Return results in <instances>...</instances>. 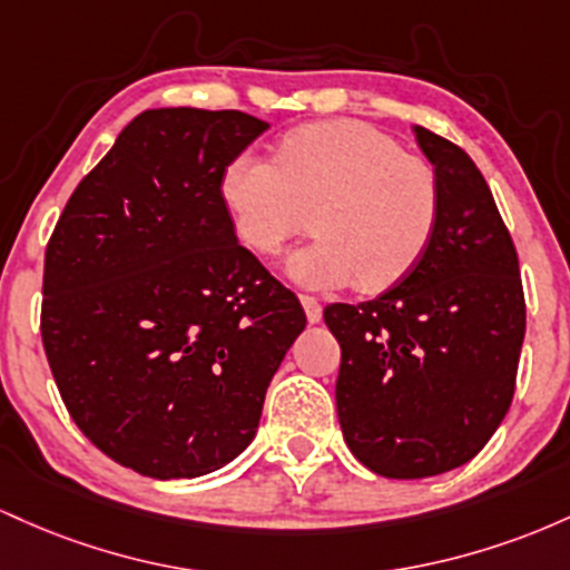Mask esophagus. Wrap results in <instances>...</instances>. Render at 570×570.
<instances>
[{
  "mask_svg": "<svg viewBox=\"0 0 570 570\" xmlns=\"http://www.w3.org/2000/svg\"><path fill=\"white\" fill-rule=\"evenodd\" d=\"M302 304H304L306 320H309V323H320V320H323V306H320L315 296H302Z\"/></svg>",
  "mask_w": 570,
  "mask_h": 570,
  "instance_id": "obj_1",
  "label": "esophagus"
}]
</instances>
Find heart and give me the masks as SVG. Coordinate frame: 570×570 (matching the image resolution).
Masks as SVG:
<instances>
[{
	"mask_svg": "<svg viewBox=\"0 0 570 570\" xmlns=\"http://www.w3.org/2000/svg\"><path fill=\"white\" fill-rule=\"evenodd\" d=\"M217 190L234 236L258 258H277L312 209L315 239L285 266L304 287L387 291L420 266L444 215L436 166L361 120L291 129L272 161L239 153Z\"/></svg>",
	"mask_w": 570,
	"mask_h": 570,
	"instance_id": "obj_1",
	"label": "heart"
}]
</instances>
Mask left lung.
<instances>
[{
    "label": "left lung",
    "instance_id": "left-lung-1",
    "mask_svg": "<svg viewBox=\"0 0 570 570\" xmlns=\"http://www.w3.org/2000/svg\"><path fill=\"white\" fill-rule=\"evenodd\" d=\"M444 185L436 242L382 296L331 304L342 347L336 409L353 455L387 479L469 463L507 417L525 338L511 234L463 147L417 126Z\"/></svg>",
    "mask_w": 570,
    "mask_h": 570
}]
</instances>
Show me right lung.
<instances>
[{
    "label": "right lung",
    "mask_w": 570,
    "mask_h": 570,
    "mask_svg": "<svg viewBox=\"0 0 570 570\" xmlns=\"http://www.w3.org/2000/svg\"><path fill=\"white\" fill-rule=\"evenodd\" d=\"M268 124L145 110L82 177L42 272V347L69 417L153 479L223 469L250 444L306 315L236 242L223 166Z\"/></svg>",
    "instance_id": "right-lung-1"
}]
</instances>
